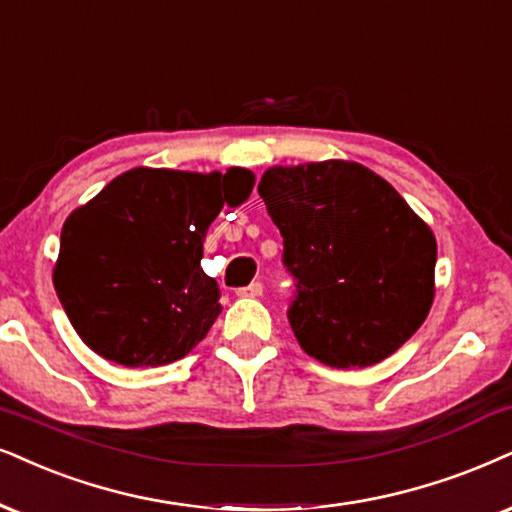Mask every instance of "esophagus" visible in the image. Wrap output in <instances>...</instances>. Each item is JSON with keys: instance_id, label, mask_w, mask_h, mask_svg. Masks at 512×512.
Returning a JSON list of instances; mask_svg holds the SVG:
<instances>
[{"instance_id": "34e87169", "label": "esophagus", "mask_w": 512, "mask_h": 512, "mask_svg": "<svg viewBox=\"0 0 512 512\" xmlns=\"http://www.w3.org/2000/svg\"><path fill=\"white\" fill-rule=\"evenodd\" d=\"M236 293L241 295V297H260V295L264 293V286H262L260 281H252L250 286H245V288H238Z\"/></svg>"}]
</instances>
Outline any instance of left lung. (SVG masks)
I'll use <instances>...</instances> for the list:
<instances>
[{
    "instance_id": "obj_1",
    "label": "left lung",
    "mask_w": 512,
    "mask_h": 512,
    "mask_svg": "<svg viewBox=\"0 0 512 512\" xmlns=\"http://www.w3.org/2000/svg\"><path fill=\"white\" fill-rule=\"evenodd\" d=\"M295 278L288 321L309 357L364 368L418 331L435 297L437 241L383 177L326 160L269 167L257 186Z\"/></svg>"
}]
</instances>
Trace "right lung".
Returning a JSON list of instances; mask_svg holds the SVG:
<instances>
[{
    "mask_svg": "<svg viewBox=\"0 0 512 512\" xmlns=\"http://www.w3.org/2000/svg\"><path fill=\"white\" fill-rule=\"evenodd\" d=\"M252 184L243 167H134L70 212L54 288L84 345L129 368L186 357L222 312L217 281L200 269L205 234Z\"/></svg>",
    "mask_w": 512,
    "mask_h": 512,
    "instance_id": "1",
    "label": "right lung"
}]
</instances>
